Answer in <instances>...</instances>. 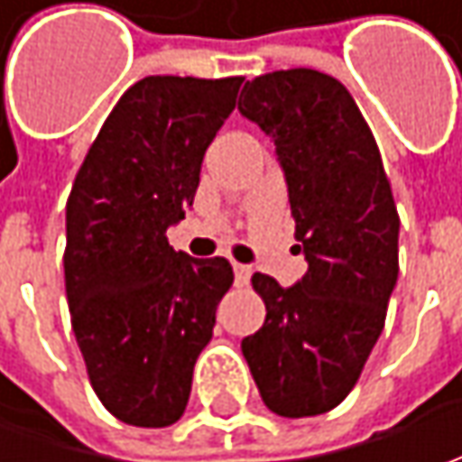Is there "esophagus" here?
I'll list each match as a JSON object with an SVG mask.
<instances>
[{"label":"esophagus","mask_w":462,"mask_h":462,"mask_svg":"<svg viewBox=\"0 0 462 462\" xmlns=\"http://www.w3.org/2000/svg\"><path fill=\"white\" fill-rule=\"evenodd\" d=\"M234 275H236V285H246L249 277H252V267L241 264V262H234Z\"/></svg>","instance_id":"esophagus-1"}]
</instances>
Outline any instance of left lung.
<instances>
[{
    "label": "left lung",
    "mask_w": 462,
    "mask_h": 462,
    "mask_svg": "<svg viewBox=\"0 0 462 462\" xmlns=\"http://www.w3.org/2000/svg\"><path fill=\"white\" fill-rule=\"evenodd\" d=\"M239 113L275 141L309 273L291 288L254 273L264 324L241 342L280 417L346 399L385 324L399 277V210L378 143L342 81L313 69L246 81Z\"/></svg>",
    "instance_id": "1"
}]
</instances>
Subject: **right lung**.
Returning a JSON list of instances; mask_svg holds the SVG:
<instances>
[{
  "label": "right lung",
  "mask_w": 462,
  "mask_h": 462,
  "mask_svg": "<svg viewBox=\"0 0 462 462\" xmlns=\"http://www.w3.org/2000/svg\"><path fill=\"white\" fill-rule=\"evenodd\" d=\"M241 77H146L117 99L66 203L71 327L102 406L134 427L185 414L192 367L234 282L228 259L174 252L205 149L236 107Z\"/></svg>",
  "instance_id": "add662e5"
}]
</instances>
